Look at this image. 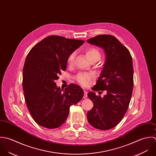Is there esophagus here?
<instances>
[{
    "label": "esophagus",
    "instance_id": "esophagus-1",
    "mask_svg": "<svg viewBox=\"0 0 156 156\" xmlns=\"http://www.w3.org/2000/svg\"><path fill=\"white\" fill-rule=\"evenodd\" d=\"M84 96L83 98L84 99H86L87 97V92L86 90H84Z\"/></svg>",
    "mask_w": 156,
    "mask_h": 156
}]
</instances>
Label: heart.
Listing matches in <instances>:
<instances>
[{
    "label": "heart",
    "mask_w": 156,
    "mask_h": 156,
    "mask_svg": "<svg viewBox=\"0 0 156 156\" xmlns=\"http://www.w3.org/2000/svg\"><path fill=\"white\" fill-rule=\"evenodd\" d=\"M86 54L87 57V58L92 61L94 59H99L101 57V54L100 52L94 48H89L86 49ZM76 56V52L73 51L67 57V62L69 64H72ZM92 76L87 73L85 72H80L78 73L75 77L76 80L83 86L86 87L88 86L92 81Z\"/></svg>",
    "instance_id": "b5f03b06"
}]
</instances>
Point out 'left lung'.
Wrapping results in <instances>:
<instances>
[{
    "label": "left lung",
    "mask_w": 156,
    "mask_h": 156,
    "mask_svg": "<svg viewBox=\"0 0 156 156\" xmlns=\"http://www.w3.org/2000/svg\"><path fill=\"white\" fill-rule=\"evenodd\" d=\"M87 41L102 48L106 54L101 76L92 89L95 92L105 90L106 94L101 98L94 92L88 93L94 107L87 112V120L95 128L108 130L121 122L129 104L134 83L132 57L128 49L112 35H99Z\"/></svg>",
    "instance_id": "obj_1"
}]
</instances>
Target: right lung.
I'll return each mask as SVG.
<instances>
[{"instance_id":"add662e5","label":"right lung","mask_w":156,"mask_h":156,"mask_svg":"<svg viewBox=\"0 0 156 156\" xmlns=\"http://www.w3.org/2000/svg\"><path fill=\"white\" fill-rule=\"evenodd\" d=\"M84 42L50 35L28 53L23 69V89L32 117L41 126H60L67 119L70 107L83 98L84 92L79 86L70 84L63 90L55 81L66 70L68 55Z\"/></svg>"}]
</instances>
